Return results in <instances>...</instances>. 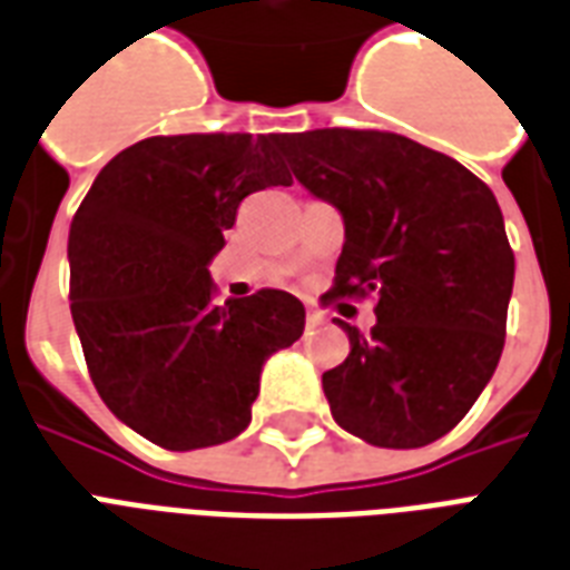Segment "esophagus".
Masks as SVG:
<instances>
[{"mask_svg": "<svg viewBox=\"0 0 570 570\" xmlns=\"http://www.w3.org/2000/svg\"><path fill=\"white\" fill-rule=\"evenodd\" d=\"M320 325H325V313L307 304V328H320Z\"/></svg>", "mask_w": 570, "mask_h": 570, "instance_id": "34e87169", "label": "esophagus"}]
</instances>
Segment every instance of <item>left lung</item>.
I'll return each mask as SVG.
<instances>
[{"mask_svg": "<svg viewBox=\"0 0 570 570\" xmlns=\"http://www.w3.org/2000/svg\"><path fill=\"white\" fill-rule=\"evenodd\" d=\"M281 150L346 222L328 298L375 295L370 334L340 322L352 352L322 375L331 414L387 450L438 441L503 355L514 254L494 191L396 132L313 129Z\"/></svg>", "mask_w": 570, "mask_h": 570, "instance_id": "obj_1", "label": "left lung"}]
</instances>
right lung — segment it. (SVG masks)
Masks as SVG:
<instances>
[{
    "label": "right lung",
    "instance_id": "add662e5",
    "mask_svg": "<svg viewBox=\"0 0 570 570\" xmlns=\"http://www.w3.org/2000/svg\"><path fill=\"white\" fill-rule=\"evenodd\" d=\"M281 136H154L120 150L70 224V313L94 387L165 450L233 441L259 370L304 331L284 289L215 304L209 259L250 191L289 186Z\"/></svg>",
    "mask_w": 570,
    "mask_h": 570
}]
</instances>
